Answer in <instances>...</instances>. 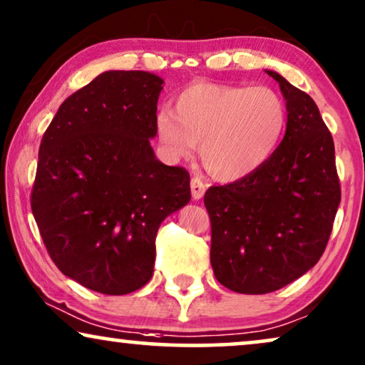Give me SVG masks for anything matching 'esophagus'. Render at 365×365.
<instances>
[{
    "instance_id": "obj_1",
    "label": "esophagus",
    "mask_w": 365,
    "mask_h": 365,
    "mask_svg": "<svg viewBox=\"0 0 365 365\" xmlns=\"http://www.w3.org/2000/svg\"><path fill=\"white\" fill-rule=\"evenodd\" d=\"M190 188H192V197L193 200H200L203 197V193H205V183L202 182L198 177H193L192 182H190Z\"/></svg>"
}]
</instances>
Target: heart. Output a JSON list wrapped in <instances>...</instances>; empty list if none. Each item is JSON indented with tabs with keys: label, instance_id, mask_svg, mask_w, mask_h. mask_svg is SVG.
I'll list each match as a JSON object with an SVG mask.
<instances>
[{
	"label": "heart",
	"instance_id": "1",
	"mask_svg": "<svg viewBox=\"0 0 365 365\" xmlns=\"http://www.w3.org/2000/svg\"><path fill=\"white\" fill-rule=\"evenodd\" d=\"M287 125L284 100L267 86L193 83L162 106L155 130L172 160H188L198 145L205 170L218 180L249 177L279 147Z\"/></svg>",
	"mask_w": 365,
	"mask_h": 365
}]
</instances>
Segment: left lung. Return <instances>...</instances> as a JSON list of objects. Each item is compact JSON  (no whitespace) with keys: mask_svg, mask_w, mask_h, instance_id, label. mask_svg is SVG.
Masks as SVG:
<instances>
[{"mask_svg":"<svg viewBox=\"0 0 365 365\" xmlns=\"http://www.w3.org/2000/svg\"><path fill=\"white\" fill-rule=\"evenodd\" d=\"M287 130L265 165L205 192L217 280L239 294H269L312 269L341 203L334 140L317 105L279 73Z\"/></svg>","mask_w":365,"mask_h":365,"instance_id":"8db88e82","label":"left lung"}]
</instances>
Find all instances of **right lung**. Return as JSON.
Masks as SVG:
<instances>
[{
  "mask_svg": "<svg viewBox=\"0 0 365 365\" xmlns=\"http://www.w3.org/2000/svg\"><path fill=\"white\" fill-rule=\"evenodd\" d=\"M162 85L148 71L101 73L63 101L41 138L33 217L58 269L95 292L142 289L160 223L190 202V175L150 145Z\"/></svg>",
  "mask_w": 365,
  "mask_h": 365,
  "instance_id": "obj_1",
  "label": "right lung"
}]
</instances>
